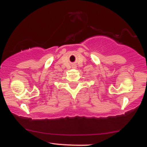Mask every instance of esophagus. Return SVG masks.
I'll return each mask as SVG.
<instances>
[{"label":"esophagus","mask_w":147,"mask_h":147,"mask_svg":"<svg viewBox=\"0 0 147 147\" xmlns=\"http://www.w3.org/2000/svg\"><path fill=\"white\" fill-rule=\"evenodd\" d=\"M74 67H75V66H74Z\"/></svg>","instance_id":"obj_1"}]
</instances>
